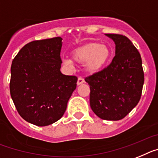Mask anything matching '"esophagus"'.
<instances>
[{
  "label": "esophagus",
  "mask_w": 158,
  "mask_h": 158,
  "mask_svg": "<svg viewBox=\"0 0 158 158\" xmlns=\"http://www.w3.org/2000/svg\"><path fill=\"white\" fill-rule=\"evenodd\" d=\"M83 83H84V79H83V78H82V77L78 78V81H77V84L78 85L83 84Z\"/></svg>",
  "instance_id": "esophagus-1"
}]
</instances>
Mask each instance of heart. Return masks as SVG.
I'll use <instances>...</instances> for the list:
<instances>
[{
    "label": "heart",
    "mask_w": 158,
    "mask_h": 158,
    "mask_svg": "<svg viewBox=\"0 0 158 158\" xmlns=\"http://www.w3.org/2000/svg\"><path fill=\"white\" fill-rule=\"evenodd\" d=\"M71 56L75 62L84 63L85 71L93 75L105 68L111 56V50L107 45L90 42L72 51ZM63 64L68 68H71L73 66L70 59H63Z\"/></svg>",
    "instance_id": "obj_1"
}]
</instances>
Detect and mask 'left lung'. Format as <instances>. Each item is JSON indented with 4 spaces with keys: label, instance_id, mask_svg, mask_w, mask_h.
Here are the masks:
<instances>
[{
    "label": "left lung",
    "instance_id": "8db88e82",
    "mask_svg": "<svg viewBox=\"0 0 158 158\" xmlns=\"http://www.w3.org/2000/svg\"><path fill=\"white\" fill-rule=\"evenodd\" d=\"M106 35L114 42V57L110 65L86 77L85 81L90 86V105L94 113L103 120L118 121L139 102L144 71L141 55L127 36Z\"/></svg>",
    "mask_w": 158,
    "mask_h": 158
}]
</instances>
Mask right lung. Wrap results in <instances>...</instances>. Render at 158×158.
I'll return each mask as SVG.
<instances>
[{"label":"right lung","mask_w":158,"mask_h":158,"mask_svg":"<svg viewBox=\"0 0 158 158\" xmlns=\"http://www.w3.org/2000/svg\"><path fill=\"white\" fill-rule=\"evenodd\" d=\"M62 38L31 41L15 56L11 66L10 94L19 114L38 127L64 115L77 77L63 75Z\"/></svg>","instance_id":"1"}]
</instances>
